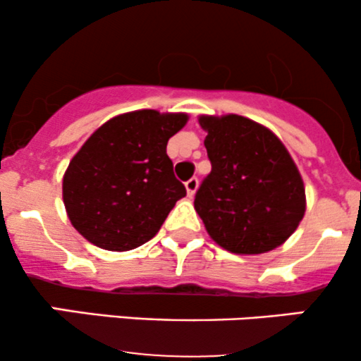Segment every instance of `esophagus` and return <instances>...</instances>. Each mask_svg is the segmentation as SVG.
I'll return each mask as SVG.
<instances>
[{
    "label": "esophagus",
    "mask_w": 361,
    "mask_h": 361,
    "mask_svg": "<svg viewBox=\"0 0 361 361\" xmlns=\"http://www.w3.org/2000/svg\"><path fill=\"white\" fill-rule=\"evenodd\" d=\"M185 188H186V193H188V197H193L195 192H197V188H198L197 178H190V180L185 183Z\"/></svg>",
    "instance_id": "esophagus-1"
}]
</instances>
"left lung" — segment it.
<instances>
[{"instance_id":"1","label":"left lung","mask_w":361,"mask_h":361,"mask_svg":"<svg viewBox=\"0 0 361 361\" xmlns=\"http://www.w3.org/2000/svg\"><path fill=\"white\" fill-rule=\"evenodd\" d=\"M212 171L195 195V210L224 250L261 255L295 233L305 186L292 156L268 127L241 115H200Z\"/></svg>"}]
</instances>
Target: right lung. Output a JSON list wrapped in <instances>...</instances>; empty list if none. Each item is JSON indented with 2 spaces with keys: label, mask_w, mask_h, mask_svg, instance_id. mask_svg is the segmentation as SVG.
<instances>
[{
  "label": "right lung",
  "mask_w": 361,
  "mask_h": 361,
  "mask_svg": "<svg viewBox=\"0 0 361 361\" xmlns=\"http://www.w3.org/2000/svg\"><path fill=\"white\" fill-rule=\"evenodd\" d=\"M186 114L135 110L98 127L62 176V202L74 229L106 251L152 239L186 195L166 154Z\"/></svg>",
  "instance_id": "right-lung-1"
}]
</instances>
